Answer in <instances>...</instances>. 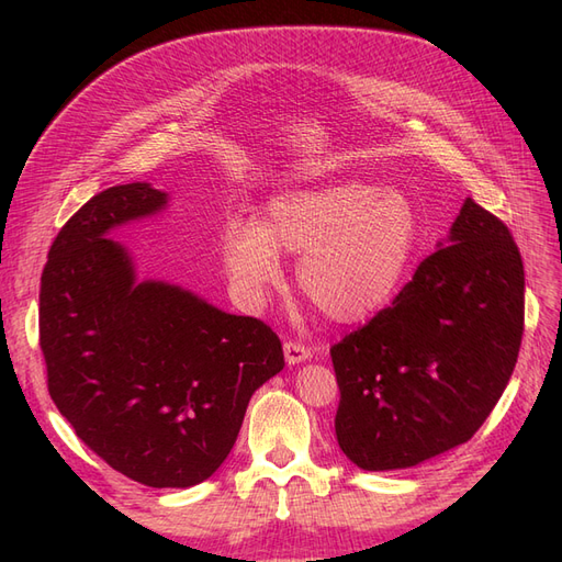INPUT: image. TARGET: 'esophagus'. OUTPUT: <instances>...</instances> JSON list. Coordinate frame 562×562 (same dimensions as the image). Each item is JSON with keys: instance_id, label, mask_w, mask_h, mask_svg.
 I'll return each instance as SVG.
<instances>
[{"instance_id": "34e87169", "label": "esophagus", "mask_w": 562, "mask_h": 562, "mask_svg": "<svg viewBox=\"0 0 562 562\" xmlns=\"http://www.w3.org/2000/svg\"><path fill=\"white\" fill-rule=\"evenodd\" d=\"M283 353H285V363L288 366H297V363H304L312 359V349H307L300 342H293V339H288V342H283Z\"/></svg>"}]
</instances>
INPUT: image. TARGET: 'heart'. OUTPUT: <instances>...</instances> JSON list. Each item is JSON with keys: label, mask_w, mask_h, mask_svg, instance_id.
<instances>
[{"label": "heart", "mask_w": 562, "mask_h": 562, "mask_svg": "<svg viewBox=\"0 0 562 562\" xmlns=\"http://www.w3.org/2000/svg\"><path fill=\"white\" fill-rule=\"evenodd\" d=\"M419 241L415 203L368 182H328L277 194L265 220L232 215L223 227L229 279L248 297L281 281V255H300L297 285L339 323L366 321L403 283Z\"/></svg>", "instance_id": "1"}]
</instances>
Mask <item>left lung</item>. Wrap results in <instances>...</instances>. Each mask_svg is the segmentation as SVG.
Masks as SVG:
<instances>
[{"label":"left lung","mask_w":562,"mask_h":562,"mask_svg":"<svg viewBox=\"0 0 562 562\" xmlns=\"http://www.w3.org/2000/svg\"><path fill=\"white\" fill-rule=\"evenodd\" d=\"M522 316L514 236L467 199L394 302L330 347L339 448L359 469L391 471L467 443L512 380Z\"/></svg>","instance_id":"1"}]
</instances>
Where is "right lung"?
Wrapping results in <instances>:
<instances>
[{
	"label": "right lung",
	"instance_id": "1",
	"mask_svg": "<svg viewBox=\"0 0 562 562\" xmlns=\"http://www.w3.org/2000/svg\"><path fill=\"white\" fill-rule=\"evenodd\" d=\"M166 206V192L131 182L67 220L42 274L40 345L48 394L83 443L131 481L192 487L227 459L283 349L258 318L138 279L108 234Z\"/></svg>",
	"mask_w": 562,
	"mask_h": 562
}]
</instances>
